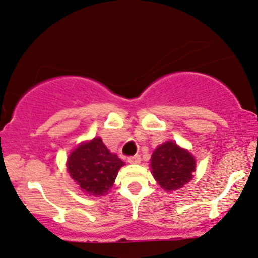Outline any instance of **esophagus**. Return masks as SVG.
<instances>
[{"mask_svg":"<svg viewBox=\"0 0 258 258\" xmlns=\"http://www.w3.org/2000/svg\"><path fill=\"white\" fill-rule=\"evenodd\" d=\"M128 162L130 163V164H139V163L141 162V157L139 156V154H135V156L129 157Z\"/></svg>","mask_w":258,"mask_h":258,"instance_id":"obj_1","label":"esophagus"}]
</instances>
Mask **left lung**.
Returning <instances> with one entry per match:
<instances>
[{
	"instance_id": "obj_1",
	"label": "left lung",
	"mask_w": 258,
	"mask_h": 258,
	"mask_svg": "<svg viewBox=\"0 0 258 258\" xmlns=\"http://www.w3.org/2000/svg\"><path fill=\"white\" fill-rule=\"evenodd\" d=\"M151 168L156 181L166 190H176L192 180L196 160L188 151L175 142H165L151 157Z\"/></svg>"
}]
</instances>
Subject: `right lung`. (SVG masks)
Returning <instances> with one entry per match:
<instances>
[{
    "label": "right lung",
    "instance_id": "1",
    "mask_svg": "<svg viewBox=\"0 0 258 258\" xmlns=\"http://www.w3.org/2000/svg\"><path fill=\"white\" fill-rule=\"evenodd\" d=\"M124 163L111 153L100 138L78 146L70 154L68 171L87 195H106Z\"/></svg>",
    "mask_w": 258,
    "mask_h": 258
}]
</instances>
